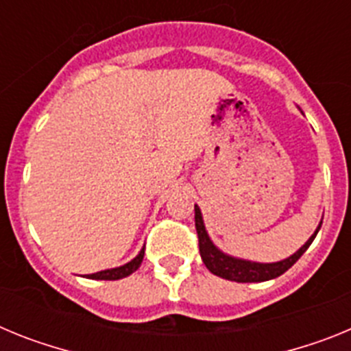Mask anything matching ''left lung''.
<instances>
[{"instance_id":"1","label":"left lung","mask_w":351,"mask_h":351,"mask_svg":"<svg viewBox=\"0 0 351 351\" xmlns=\"http://www.w3.org/2000/svg\"><path fill=\"white\" fill-rule=\"evenodd\" d=\"M195 226H197L198 247H200L202 262L206 263V267L209 269L214 276H219V278L228 281H237V283H260V281L274 280V278L281 276L283 272H287L288 269L304 255V251L311 246L316 234L320 230L322 221L320 225L316 226L315 234H313L311 237L306 241V244L300 246L293 255H290L285 260H280V262L272 263L251 262V260L237 258V256L223 253V251L210 241L209 234H207L206 230V225H204L202 210H200L198 206H195Z\"/></svg>"}]
</instances>
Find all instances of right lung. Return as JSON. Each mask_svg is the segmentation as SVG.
<instances>
[{"label":"right lung","instance_id":"right-lung-1","mask_svg":"<svg viewBox=\"0 0 351 351\" xmlns=\"http://www.w3.org/2000/svg\"><path fill=\"white\" fill-rule=\"evenodd\" d=\"M144 250L145 246L138 251V255L135 256L133 260H130L128 263L125 265H121V267H114V269H105V271L95 272V274H88L86 278L88 280H105V281H114V280H123L126 276L133 274V272L137 271L141 267L142 260H144Z\"/></svg>","mask_w":351,"mask_h":351}]
</instances>
